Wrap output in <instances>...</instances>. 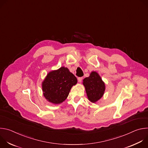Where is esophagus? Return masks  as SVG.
I'll return each mask as SVG.
<instances>
[{"mask_svg": "<svg viewBox=\"0 0 148 148\" xmlns=\"http://www.w3.org/2000/svg\"><path fill=\"white\" fill-rule=\"evenodd\" d=\"M82 79H83V78H82V77H79V78H78V82H81L82 81Z\"/></svg>", "mask_w": 148, "mask_h": 148, "instance_id": "esophagus-1", "label": "esophagus"}]
</instances>
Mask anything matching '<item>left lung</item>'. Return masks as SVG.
<instances>
[{
  "label": "left lung",
  "instance_id": "8db88e82",
  "mask_svg": "<svg viewBox=\"0 0 148 148\" xmlns=\"http://www.w3.org/2000/svg\"><path fill=\"white\" fill-rule=\"evenodd\" d=\"M83 85L85 87L88 99L93 103L102 98L105 90L104 82L95 71L91 72L88 77L83 79Z\"/></svg>",
  "mask_w": 148,
  "mask_h": 148
}]
</instances>
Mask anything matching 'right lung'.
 <instances>
[{
  "instance_id": "add662e5",
  "label": "right lung",
  "mask_w": 148,
  "mask_h": 148,
  "mask_svg": "<svg viewBox=\"0 0 148 148\" xmlns=\"http://www.w3.org/2000/svg\"><path fill=\"white\" fill-rule=\"evenodd\" d=\"M77 79L69 70L62 67L48 73L42 82L43 95L50 102L58 104L67 98L71 87Z\"/></svg>"
}]
</instances>
